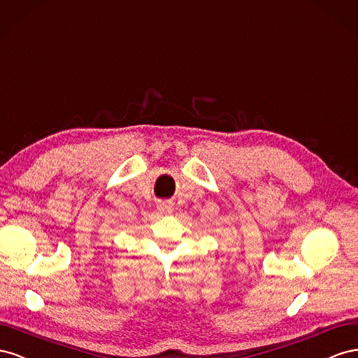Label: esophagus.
Here are the masks:
<instances>
[{
    "label": "esophagus",
    "mask_w": 358,
    "mask_h": 358,
    "mask_svg": "<svg viewBox=\"0 0 358 358\" xmlns=\"http://www.w3.org/2000/svg\"><path fill=\"white\" fill-rule=\"evenodd\" d=\"M159 210L162 211V213H169L171 211V206L168 202H160L159 203Z\"/></svg>",
    "instance_id": "1"
}]
</instances>
